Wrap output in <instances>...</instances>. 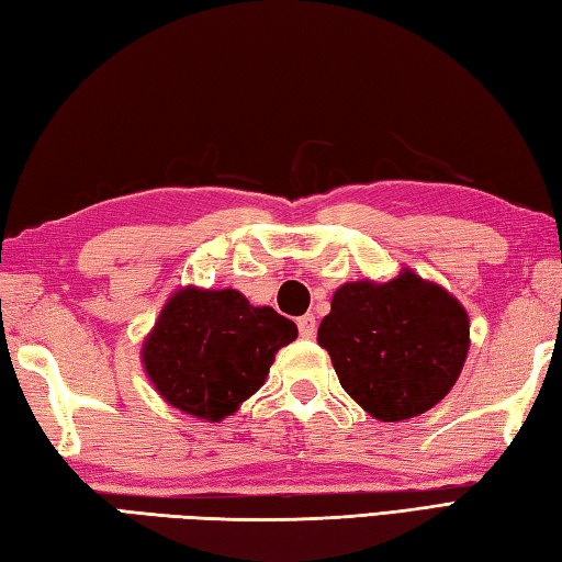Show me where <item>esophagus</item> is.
Wrapping results in <instances>:
<instances>
[{"mask_svg":"<svg viewBox=\"0 0 562 562\" xmlns=\"http://www.w3.org/2000/svg\"><path fill=\"white\" fill-rule=\"evenodd\" d=\"M317 330V323H315V315L313 313H305L299 317V333L301 337H305V340H311V337L315 335Z\"/></svg>","mask_w":562,"mask_h":562,"instance_id":"obj_1","label":"esophagus"}]
</instances>
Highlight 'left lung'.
Wrapping results in <instances>:
<instances>
[{
	"label": "left lung",
	"instance_id": "left-lung-1",
	"mask_svg": "<svg viewBox=\"0 0 562 562\" xmlns=\"http://www.w3.org/2000/svg\"><path fill=\"white\" fill-rule=\"evenodd\" d=\"M317 342L359 406L379 420H404L436 406L458 381L470 321L440 285L406 271L337 289Z\"/></svg>",
	"mask_w": 562,
	"mask_h": 562
}]
</instances>
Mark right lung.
Returning <instances> with one entry per match:
<instances>
[{
	"mask_svg": "<svg viewBox=\"0 0 562 562\" xmlns=\"http://www.w3.org/2000/svg\"><path fill=\"white\" fill-rule=\"evenodd\" d=\"M295 323L254 308L239 291H178L144 345L146 374L168 404L222 420L267 381L273 355L295 340Z\"/></svg>",
	"mask_w": 562,
	"mask_h": 562,
	"instance_id": "obj_1",
	"label": "right lung"
}]
</instances>
